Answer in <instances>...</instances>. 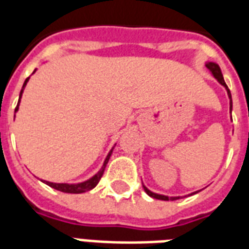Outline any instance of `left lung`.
<instances>
[{
  "mask_svg": "<svg viewBox=\"0 0 249 249\" xmlns=\"http://www.w3.org/2000/svg\"><path fill=\"white\" fill-rule=\"evenodd\" d=\"M207 69L212 72V75L214 76L217 80H218L221 84H222L225 88H226L227 90V96H229V98H230V113L231 110H232V100H231V93H230V89H229V87L226 86V83H225V80H223V75L222 72H221V69H219V66L217 65V63L214 62H208L207 65ZM142 187H144V191L146 192V195H149L151 197L153 198H159V200H165V201H169V200H178V198H180V196H174V197H169V196H165V195H160V194H155V192H152V191H149L148 188H146L144 184H142ZM198 191H196V192H192V194H190L188 196H191V195H195V194H197Z\"/></svg>",
  "mask_w": 249,
  "mask_h": 249,
  "instance_id": "left-lung-1",
  "label": "left lung"
}]
</instances>
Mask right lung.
Returning <instances> with one entry per match:
<instances>
[{"instance_id":"1","label":"right lung","mask_w":249,"mask_h":249,"mask_svg":"<svg viewBox=\"0 0 249 249\" xmlns=\"http://www.w3.org/2000/svg\"><path fill=\"white\" fill-rule=\"evenodd\" d=\"M35 71H36V70H35ZM35 71H34V72H35ZM28 79H30V78H27L26 80H24L23 88H22V90H20V94H19L18 105H17V107H15V113H17V111H18V109H19L20 97H22V93H23V89H24V87H26L27 83H28ZM111 153H113V148H111V151L107 153V159H105V161H104L103 167H101V170L98 171L97 174H94L92 178H89L88 180H86V182L76 183V184H69V183H53V182H48V180H42V182L45 183V184H48L49 187H52V188H54V190L61 191V192H66V194H83V192L90 191L92 188H94V187L97 186V183L100 182V179H101V177H103L104 170H105V166H107V161H109V159H110Z\"/></svg>"}]
</instances>
